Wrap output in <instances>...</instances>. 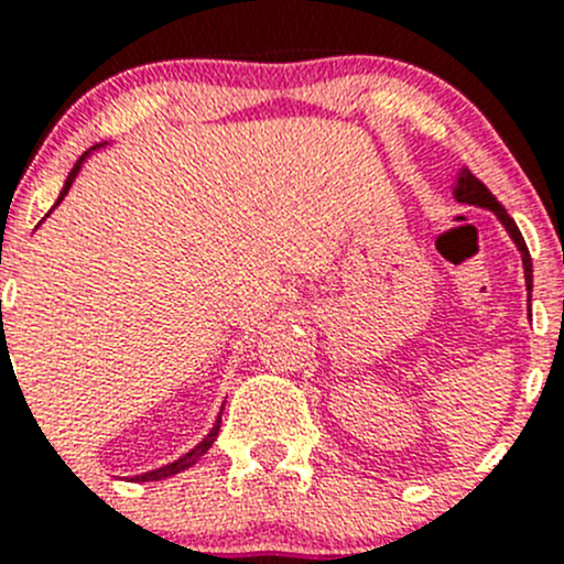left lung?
Returning a JSON list of instances; mask_svg holds the SVG:
<instances>
[{
    "label": "left lung",
    "mask_w": 564,
    "mask_h": 564,
    "mask_svg": "<svg viewBox=\"0 0 564 564\" xmlns=\"http://www.w3.org/2000/svg\"><path fill=\"white\" fill-rule=\"evenodd\" d=\"M452 195H455L457 204H468V206H479V209H488L494 212L496 217L501 220V226L507 228V234H510V239L516 242V248L521 250V259H523V278H527V292H529V300H532V256H529V248L527 242H523L521 231H518L516 220H512L510 215H507L505 206L496 200V195L490 193L488 187H485L482 182H479L477 176H474L468 167H463L460 173H457V182H455V189H452Z\"/></svg>",
    "instance_id": "1"
}]
</instances>
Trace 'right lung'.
<instances>
[{"mask_svg": "<svg viewBox=\"0 0 564 564\" xmlns=\"http://www.w3.org/2000/svg\"><path fill=\"white\" fill-rule=\"evenodd\" d=\"M96 149H101V145H96ZM93 149V151H96ZM87 156H90V151H87L85 156H82L79 162H76L74 165V171L68 173V178H65V184H63V189H59V198H57V204L54 206H59V200L65 198V195H68V189H70V184H74V178H76V173L82 171V162L87 160ZM52 206V209H54ZM220 415H223V410H220ZM220 415H217V421H215V427L209 430V435H206L204 441H200L198 446H195L193 452H187V455L184 457H178V460H173V463H167V466H162V468H156V471H145V474H140V477H134V482H156V479H167V477H173V474H182V471H187V468H193L195 463L200 460V457L206 455V452L212 449V444H215V438H217V433H220Z\"/></svg>", "mask_w": 564, "mask_h": 564, "instance_id": "1", "label": "right lung"}]
</instances>
